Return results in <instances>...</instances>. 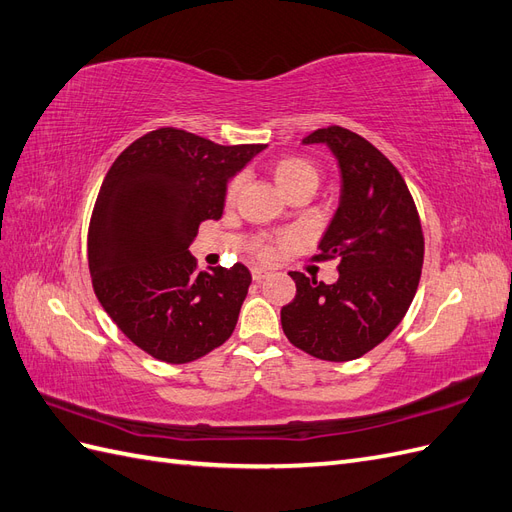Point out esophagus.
<instances>
[{
  "label": "esophagus",
  "instance_id": "esophagus-1",
  "mask_svg": "<svg viewBox=\"0 0 512 512\" xmlns=\"http://www.w3.org/2000/svg\"><path fill=\"white\" fill-rule=\"evenodd\" d=\"M269 275V271L267 269H262V267H254L252 269V277H254V280L256 282H260V280H265V277Z\"/></svg>",
  "mask_w": 512,
  "mask_h": 512
}]
</instances>
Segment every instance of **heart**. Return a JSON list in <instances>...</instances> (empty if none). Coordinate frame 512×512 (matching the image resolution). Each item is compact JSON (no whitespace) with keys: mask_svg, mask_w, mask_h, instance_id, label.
Masks as SVG:
<instances>
[{"mask_svg":"<svg viewBox=\"0 0 512 512\" xmlns=\"http://www.w3.org/2000/svg\"><path fill=\"white\" fill-rule=\"evenodd\" d=\"M273 179L284 194H290L292 190L299 188H316L318 185V170L314 168L312 162H307L303 158H284L273 166ZM241 188V177H235L226 188V203H232L237 198V192ZM277 254V245L273 243H262L258 247V256L260 258H273Z\"/></svg>","mask_w":512,"mask_h":512,"instance_id":"b5f03b06","label":"heart"}]
</instances>
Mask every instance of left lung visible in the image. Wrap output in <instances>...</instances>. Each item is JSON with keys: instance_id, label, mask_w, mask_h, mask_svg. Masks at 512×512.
Masks as SVG:
<instances>
[{"instance_id": "1", "label": "left lung", "mask_w": 512, "mask_h": 512, "mask_svg": "<svg viewBox=\"0 0 512 512\" xmlns=\"http://www.w3.org/2000/svg\"><path fill=\"white\" fill-rule=\"evenodd\" d=\"M303 145H327L342 177L339 207L316 258H337L339 277L324 284L301 271L294 299L282 307L290 344L322 361L359 359L406 316L421 280V220L399 170L363 136L320 128Z\"/></svg>"}]
</instances>
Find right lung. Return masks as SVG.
Listing matches in <instances>:
<instances>
[{
	"label": "right lung",
	"instance_id": "add662e5",
	"mask_svg": "<svg viewBox=\"0 0 512 512\" xmlns=\"http://www.w3.org/2000/svg\"><path fill=\"white\" fill-rule=\"evenodd\" d=\"M267 145H215L160 128L108 170L89 224V271L104 312L153 359L190 363L237 327L252 275L245 265L196 271L200 222L220 220L226 185Z\"/></svg>",
	"mask_w": 512,
	"mask_h": 512
}]
</instances>
